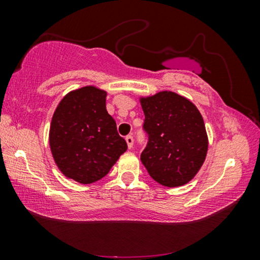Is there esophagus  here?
Masks as SVG:
<instances>
[{"instance_id": "obj_1", "label": "esophagus", "mask_w": 260, "mask_h": 260, "mask_svg": "<svg viewBox=\"0 0 260 260\" xmlns=\"http://www.w3.org/2000/svg\"><path fill=\"white\" fill-rule=\"evenodd\" d=\"M125 141H126L127 147H129V149L133 148V145H134V137L131 136V135H129V136L125 137Z\"/></svg>"}]
</instances>
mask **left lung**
<instances>
[{
	"mask_svg": "<svg viewBox=\"0 0 260 260\" xmlns=\"http://www.w3.org/2000/svg\"><path fill=\"white\" fill-rule=\"evenodd\" d=\"M149 141L141 161L149 175L162 186L181 187L204 165L208 136L197 106L183 95L161 91L140 97Z\"/></svg>",
	"mask_w": 260,
	"mask_h": 260,
	"instance_id": "obj_1",
	"label": "left lung"
}]
</instances>
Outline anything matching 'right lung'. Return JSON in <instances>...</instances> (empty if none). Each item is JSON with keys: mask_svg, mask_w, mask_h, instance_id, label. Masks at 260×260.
<instances>
[{"mask_svg": "<svg viewBox=\"0 0 260 260\" xmlns=\"http://www.w3.org/2000/svg\"><path fill=\"white\" fill-rule=\"evenodd\" d=\"M106 91L87 85L67 93L49 127V147L61 174L88 184L101 180L126 151L115 119L106 111Z\"/></svg>", "mask_w": 260, "mask_h": 260, "instance_id": "right-lung-1", "label": "right lung"}]
</instances>
